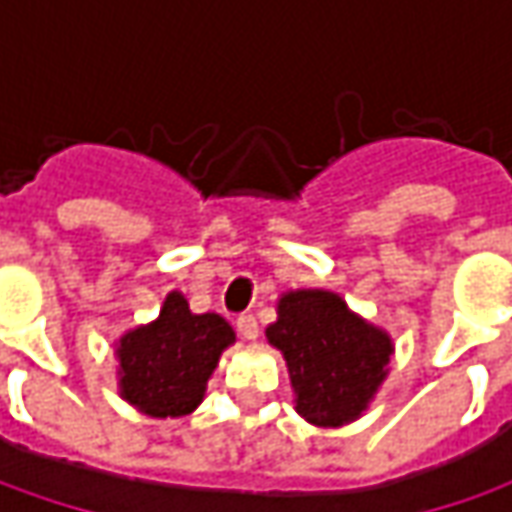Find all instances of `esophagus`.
<instances>
[{
    "instance_id": "34e87169",
    "label": "esophagus",
    "mask_w": 512,
    "mask_h": 512,
    "mask_svg": "<svg viewBox=\"0 0 512 512\" xmlns=\"http://www.w3.org/2000/svg\"><path fill=\"white\" fill-rule=\"evenodd\" d=\"M236 327H239V333L245 336L247 342L259 339V322H256V316H250V313H242V316L236 319Z\"/></svg>"
}]
</instances>
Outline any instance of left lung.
<instances>
[{
  "label": "left lung",
  "instance_id": "obj_1",
  "mask_svg": "<svg viewBox=\"0 0 512 512\" xmlns=\"http://www.w3.org/2000/svg\"><path fill=\"white\" fill-rule=\"evenodd\" d=\"M265 336L285 356L296 413L316 427L356 422L376 399L396 350L384 327L322 287L282 293Z\"/></svg>",
  "mask_w": 512,
  "mask_h": 512
}]
</instances>
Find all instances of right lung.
<instances>
[{"mask_svg": "<svg viewBox=\"0 0 512 512\" xmlns=\"http://www.w3.org/2000/svg\"><path fill=\"white\" fill-rule=\"evenodd\" d=\"M236 333L219 313H193L170 290L159 316L113 344L119 396L150 419H182L205 399L207 382Z\"/></svg>", "mask_w": 512, "mask_h": 512, "instance_id": "obj_1", "label": "right lung"}]
</instances>
